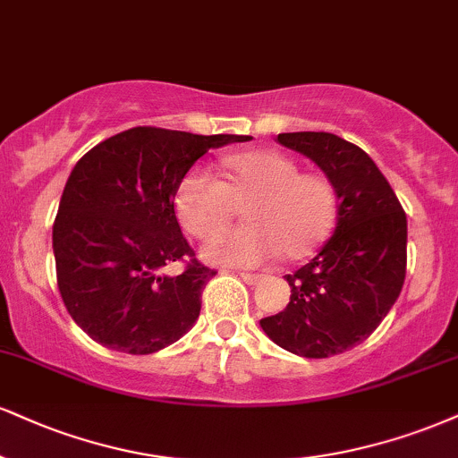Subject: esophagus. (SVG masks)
Here are the masks:
<instances>
[{
  "instance_id": "34e87169",
  "label": "esophagus",
  "mask_w": 458,
  "mask_h": 458,
  "mask_svg": "<svg viewBox=\"0 0 458 458\" xmlns=\"http://www.w3.org/2000/svg\"><path fill=\"white\" fill-rule=\"evenodd\" d=\"M241 279H243V282H247V284L256 285V284H260V282H262V275H253V273H241Z\"/></svg>"
}]
</instances>
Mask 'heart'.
<instances>
[{"label":"heart","instance_id":"b5f03b06","mask_svg":"<svg viewBox=\"0 0 458 458\" xmlns=\"http://www.w3.org/2000/svg\"><path fill=\"white\" fill-rule=\"evenodd\" d=\"M224 181L208 170H190L176 187L174 207L190 234L207 239L245 206V229L225 231L202 247L208 262L225 267H262L301 260L318 250L337 217V194L327 176L301 173L294 159L279 151L225 156Z\"/></svg>","mask_w":458,"mask_h":458}]
</instances>
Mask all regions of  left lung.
Segmentation results:
<instances>
[{"instance_id": "left-lung-1", "label": "left lung", "mask_w": 458, "mask_h": 458, "mask_svg": "<svg viewBox=\"0 0 458 458\" xmlns=\"http://www.w3.org/2000/svg\"><path fill=\"white\" fill-rule=\"evenodd\" d=\"M277 140L327 174L337 194V224L316 258L285 275L288 307L260 327L292 354L328 358L362 344L399 299L407 217L360 147L328 131H288Z\"/></svg>"}]
</instances>
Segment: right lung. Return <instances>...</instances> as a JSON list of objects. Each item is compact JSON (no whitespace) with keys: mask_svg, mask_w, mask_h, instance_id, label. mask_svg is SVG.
I'll return each instance as SVG.
<instances>
[{"mask_svg":"<svg viewBox=\"0 0 458 458\" xmlns=\"http://www.w3.org/2000/svg\"><path fill=\"white\" fill-rule=\"evenodd\" d=\"M247 140L131 128L76 162L53 224V253L65 307L93 341L153 354L194 327L215 271L196 260L181 233L176 187L208 148ZM183 255L192 258L183 274L163 271Z\"/></svg>","mask_w":458,"mask_h":458,"instance_id":"1","label":"right lung"}]
</instances>
